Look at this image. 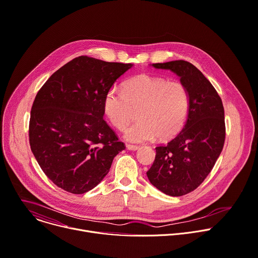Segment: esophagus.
Returning <instances> with one entry per match:
<instances>
[{
    "label": "esophagus",
    "instance_id": "1",
    "mask_svg": "<svg viewBox=\"0 0 258 258\" xmlns=\"http://www.w3.org/2000/svg\"><path fill=\"white\" fill-rule=\"evenodd\" d=\"M126 149L127 150H131V151H136L139 149V146H136V145H126Z\"/></svg>",
    "mask_w": 258,
    "mask_h": 258
}]
</instances>
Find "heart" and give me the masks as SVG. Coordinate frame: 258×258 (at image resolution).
<instances>
[{"instance_id": "obj_1", "label": "heart", "mask_w": 258, "mask_h": 258, "mask_svg": "<svg viewBox=\"0 0 258 258\" xmlns=\"http://www.w3.org/2000/svg\"><path fill=\"white\" fill-rule=\"evenodd\" d=\"M189 108V96L178 81L142 74L124 83L123 89L111 87L105 96L104 110L111 123L124 128L138 113V122L123 132L131 143L169 140L183 127Z\"/></svg>"}]
</instances>
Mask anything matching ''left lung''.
Listing matches in <instances>:
<instances>
[{
  "mask_svg": "<svg viewBox=\"0 0 258 258\" xmlns=\"http://www.w3.org/2000/svg\"><path fill=\"white\" fill-rule=\"evenodd\" d=\"M152 67L176 74L189 96L182 131L167 145L155 148V160L147 172L150 183L158 190L181 197L198 188L222 151L224 109L216 89L192 63L173 60Z\"/></svg>",
  "mask_w": 258,
  "mask_h": 258,
  "instance_id": "1",
  "label": "left lung"
}]
</instances>
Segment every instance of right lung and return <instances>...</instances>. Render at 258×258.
Wrapping results in <instances>:
<instances>
[{
  "label": "right lung",
  "mask_w": 258,
  "mask_h": 258,
  "mask_svg": "<svg viewBox=\"0 0 258 258\" xmlns=\"http://www.w3.org/2000/svg\"><path fill=\"white\" fill-rule=\"evenodd\" d=\"M133 66L82 55L58 69L38 91L30 145L42 171L61 189L81 195L95 188L124 150L103 119L104 100Z\"/></svg>",
  "instance_id": "obj_1"
}]
</instances>
